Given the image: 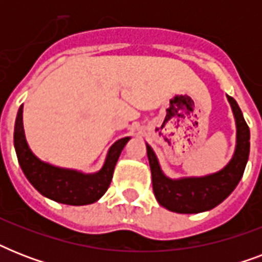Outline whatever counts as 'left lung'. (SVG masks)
I'll return each mask as SVG.
<instances>
[{
  "instance_id": "8db88e82",
  "label": "left lung",
  "mask_w": 262,
  "mask_h": 262,
  "mask_svg": "<svg viewBox=\"0 0 262 262\" xmlns=\"http://www.w3.org/2000/svg\"><path fill=\"white\" fill-rule=\"evenodd\" d=\"M236 125L235 151L231 160L222 170L204 177H185L171 179L160 168L159 160L151 145L147 144V155L152 174V187L158 203L177 213H200L223 203L239 183L250 151V130L245 122L235 99L228 96Z\"/></svg>"
}]
</instances>
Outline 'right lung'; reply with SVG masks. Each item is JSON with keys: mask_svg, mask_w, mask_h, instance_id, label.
I'll return each mask as SVG.
<instances>
[{"mask_svg": "<svg viewBox=\"0 0 262 262\" xmlns=\"http://www.w3.org/2000/svg\"><path fill=\"white\" fill-rule=\"evenodd\" d=\"M130 140L125 137L115 141L107 152L103 167L96 172L62 168L43 162L34 155L26 140L23 126V104L14 123V149L23 172L30 183L47 199L67 205H88L98 201L110 186L113 172L123 147Z\"/></svg>", "mask_w": 262, "mask_h": 262, "instance_id": "right-lung-1", "label": "right lung"}]
</instances>
